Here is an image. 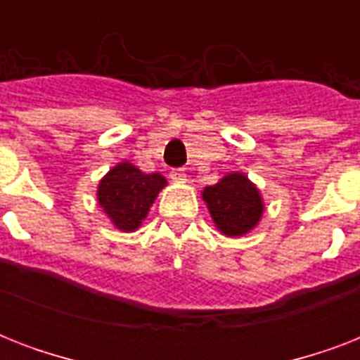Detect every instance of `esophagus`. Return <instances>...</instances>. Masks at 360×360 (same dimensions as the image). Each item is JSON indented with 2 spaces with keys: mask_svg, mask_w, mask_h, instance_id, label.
I'll use <instances>...</instances> for the list:
<instances>
[{
  "mask_svg": "<svg viewBox=\"0 0 360 360\" xmlns=\"http://www.w3.org/2000/svg\"><path fill=\"white\" fill-rule=\"evenodd\" d=\"M169 179L174 181V183H185V181H186V172L183 168L172 169V172H169Z\"/></svg>",
  "mask_w": 360,
  "mask_h": 360,
  "instance_id": "obj_1",
  "label": "esophagus"
}]
</instances>
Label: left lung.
<instances>
[{
    "label": "left lung",
    "mask_w": 360,
    "mask_h": 360,
    "mask_svg": "<svg viewBox=\"0 0 360 360\" xmlns=\"http://www.w3.org/2000/svg\"><path fill=\"white\" fill-rule=\"evenodd\" d=\"M202 198L217 230L226 237H243L262 220L263 198L245 174H226L217 185L205 186Z\"/></svg>",
    "instance_id": "obj_1"
}]
</instances>
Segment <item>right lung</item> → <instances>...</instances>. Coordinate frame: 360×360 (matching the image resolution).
I'll list each match as a JSON object with an SVG mask.
<instances>
[{
    "instance_id": "add662e5",
    "label": "right lung",
    "mask_w": 360,
    "mask_h": 360,
    "mask_svg": "<svg viewBox=\"0 0 360 360\" xmlns=\"http://www.w3.org/2000/svg\"><path fill=\"white\" fill-rule=\"evenodd\" d=\"M168 185L160 174H143L134 164H115L97 188L98 205L120 231H136L146 220L158 192Z\"/></svg>"
}]
</instances>
